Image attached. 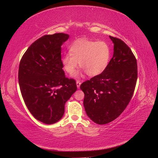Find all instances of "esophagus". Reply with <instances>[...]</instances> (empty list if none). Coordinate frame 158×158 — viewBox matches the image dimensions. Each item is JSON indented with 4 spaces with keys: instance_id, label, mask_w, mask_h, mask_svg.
<instances>
[{
    "instance_id": "esophagus-1",
    "label": "esophagus",
    "mask_w": 158,
    "mask_h": 158,
    "mask_svg": "<svg viewBox=\"0 0 158 158\" xmlns=\"http://www.w3.org/2000/svg\"><path fill=\"white\" fill-rule=\"evenodd\" d=\"M80 84H81L80 81H79V80H77V81H76V85H77V88H78V89H79V88H80Z\"/></svg>"
}]
</instances>
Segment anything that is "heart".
I'll list each match as a JSON object with an SVG mask.
<instances>
[{
	"label": "heart",
	"mask_w": 158,
	"mask_h": 158,
	"mask_svg": "<svg viewBox=\"0 0 158 158\" xmlns=\"http://www.w3.org/2000/svg\"><path fill=\"white\" fill-rule=\"evenodd\" d=\"M69 52L61 59L64 70L69 74L74 73L79 62L88 76H98L107 69L111 58V47L104 41L76 40L69 46Z\"/></svg>",
	"instance_id": "obj_1"
}]
</instances>
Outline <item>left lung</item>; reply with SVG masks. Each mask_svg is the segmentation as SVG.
Wrapping results in <instances>:
<instances>
[{
    "mask_svg": "<svg viewBox=\"0 0 158 158\" xmlns=\"http://www.w3.org/2000/svg\"><path fill=\"white\" fill-rule=\"evenodd\" d=\"M109 37L114 51L107 69L80 85L87 115L99 125L114 121L123 112L132 97L138 78L137 61L131 49L121 40Z\"/></svg>",
    "mask_w": 158,
    "mask_h": 158,
    "instance_id": "obj_1",
    "label": "left lung"
}]
</instances>
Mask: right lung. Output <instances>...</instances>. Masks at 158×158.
<instances>
[{"label":"right lung","mask_w":158,"mask_h":158,"mask_svg":"<svg viewBox=\"0 0 158 158\" xmlns=\"http://www.w3.org/2000/svg\"><path fill=\"white\" fill-rule=\"evenodd\" d=\"M69 37L63 33L40 37L19 65V85L26 106L37 120L47 125L63 117L65 103L77 89L76 81L65 77L61 63V45Z\"/></svg>","instance_id":"right-lung-1"}]
</instances>
